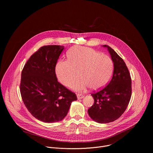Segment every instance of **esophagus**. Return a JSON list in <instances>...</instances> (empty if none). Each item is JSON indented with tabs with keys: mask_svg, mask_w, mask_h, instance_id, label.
Listing matches in <instances>:
<instances>
[{
	"mask_svg": "<svg viewBox=\"0 0 153 153\" xmlns=\"http://www.w3.org/2000/svg\"><path fill=\"white\" fill-rule=\"evenodd\" d=\"M77 99H81L84 97V96H83L82 94H78L77 95Z\"/></svg>",
	"mask_w": 153,
	"mask_h": 153,
	"instance_id": "obj_1",
	"label": "esophagus"
}]
</instances>
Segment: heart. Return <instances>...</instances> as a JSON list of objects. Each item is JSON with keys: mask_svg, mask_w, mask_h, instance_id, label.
<instances>
[{"mask_svg": "<svg viewBox=\"0 0 153 153\" xmlns=\"http://www.w3.org/2000/svg\"><path fill=\"white\" fill-rule=\"evenodd\" d=\"M68 60H61L56 66L58 80L63 85H70L76 91H85L90 87L99 90L110 80L113 71V62L107 55L94 49L74 46L67 52Z\"/></svg>", "mask_w": 153, "mask_h": 153, "instance_id": "b5f03b06", "label": "heart"}]
</instances>
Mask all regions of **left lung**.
I'll list each match as a JSON object with an SVG mask.
<instances>
[{
	"mask_svg": "<svg viewBox=\"0 0 153 153\" xmlns=\"http://www.w3.org/2000/svg\"><path fill=\"white\" fill-rule=\"evenodd\" d=\"M108 49L114 63L112 79L106 86L93 93L94 104L88 110L90 117L99 123L112 122L126 110L131 96V79L123 60L113 49Z\"/></svg>",
	"mask_w": 153,
	"mask_h": 153,
	"instance_id": "1",
	"label": "left lung"
}]
</instances>
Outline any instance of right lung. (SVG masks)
I'll return each mask as SVG.
<instances>
[{
    "label": "right lung",
    "instance_id": "obj_1",
    "mask_svg": "<svg viewBox=\"0 0 153 153\" xmlns=\"http://www.w3.org/2000/svg\"><path fill=\"white\" fill-rule=\"evenodd\" d=\"M63 46L41 47L28 59L22 71L20 91L29 112L45 123L62 120L68 114L75 93L57 81L55 67Z\"/></svg>",
    "mask_w": 153,
    "mask_h": 153
}]
</instances>
